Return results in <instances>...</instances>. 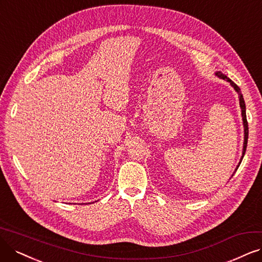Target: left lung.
<instances>
[{"label":"left lung","instance_id":"obj_1","mask_svg":"<svg viewBox=\"0 0 262 262\" xmlns=\"http://www.w3.org/2000/svg\"><path fill=\"white\" fill-rule=\"evenodd\" d=\"M215 75L216 76H218L219 79H222V80H226L227 82H229L230 83V85L233 87V89L235 90V92L237 93V95H238V100H239V106H241V110H242V120H243V126H244V142H243V151H242V157H241V160H239V162H238V164H237V166H236V168H235V170H234V172L232 173V176L231 177H233V175L235 173V171L237 170V168H238V166H239V164H241V162H242V160H243V158H244V154H245V151H246V147H247V140H248V123H247V119H246V106H245V101H244V98H243V95H242V93H241V90H239V87L233 82V81H231L229 77H227V75L226 74H224V73H221L220 71H217L216 73H215ZM231 179V178H230Z\"/></svg>","mask_w":262,"mask_h":262}]
</instances>
